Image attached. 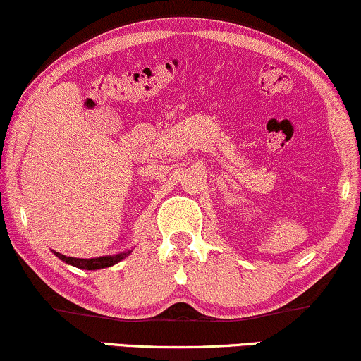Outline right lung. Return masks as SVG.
I'll use <instances>...</instances> for the list:
<instances>
[{
	"label": "right lung",
	"instance_id": "add662e5",
	"mask_svg": "<svg viewBox=\"0 0 361 361\" xmlns=\"http://www.w3.org/2000/svg\"><path fill=\"white\" fill-rule=\"evenodd\" d=\"M130 250L128 252H123L118 253V255H108V257H97V258H74V257H66L62 253L54 252L55 257L61 258L62 262L66 264L78 267V269H84V270H99V269H106V267H111L118 262H121L123 258L130 255Z\"/></svg>",
	"mask_w": 361,
	"mask_h": 361
}]
</instances>
